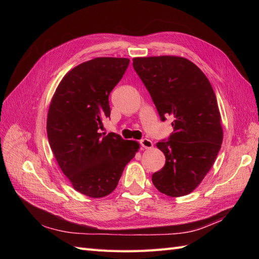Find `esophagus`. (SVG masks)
<instances>
[{
    "mask_svg": "<svg viewBox=\"0 0 259 259\" xmlns=\"http://www.w3.org/2000/svg\"><path fill=\"white\" fill-rule=\"evenodd\" d=\"M140 145H142V147L145 149H151L153 147V143L148 138H144L140 140Z\"/></svg>",
    "mask_w": 259,
    "mask_h": 259,
    "instance_id": "obj_1",
    "label": "esophagus"
}]
</instances>
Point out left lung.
<instances>
[{
	"label": "left lung",
	"mask_w": 259,
	"mask_h": 259,
	"mask_svg": "<svg viewBox=\"0 0 259 259\" xmlns=\"http://www.w3.org/2000/svg\"><path fill=\"white\" fill-rule=\"evenodd\" d=\"M133 67L150 93L162 121L174 117V133L156 144L165 165L152 175L160 192L178 198L197 188L223 143L222 117L213 88L201 69L179 56L135 57Z\"/></svg>",
	"instance_id": "obj_1"
}]
</instances>
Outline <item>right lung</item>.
Wrapping results in <instances>:
<instances>
[{"label":"right lung","instance_id":"1","mask_svg":"<svg viewBox=\"0 0 259 259\" xmlns=\"http://www.w3.org/2000/svg\"><path fill=\"white\" fill-rule=\"evenodd\" d=\"M128 64V58L116 57L82 62L62 77L51 100L46 130L52 151L72 187L86 197L110 194L139 149L135 140L99 133L103 119L110 116L109 95Z\"/></svg>","mask_w":259,"mask_h":259}]
</instances>
